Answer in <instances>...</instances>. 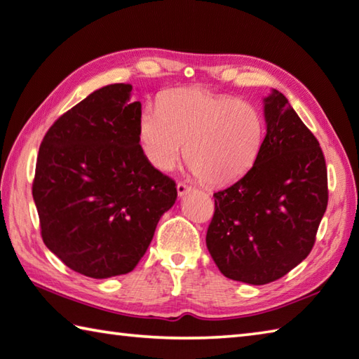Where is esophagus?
Returning <instances> with one entry per match:
<instances>
[{
	"instance_id": "esophagus-1",
	"label": "esophagus",
	"mask_w": 359,
	"mask_h": 359,
	"mask_svg": "<svg viewBox=\"0 0 359 359\" xmlns=\"http://www.w3.org/2000/svg\"><path fill=\"white\" fill-rule=\"evenodd\" d=\"M190 191H193L191 187H188L187 184H184V182H179V184H177V194H179V198H184L185 194L190 193Z\"/></svg>"
}]
</instances>
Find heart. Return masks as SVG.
Here are the masks:
<instances>
[{
  "label": "heart",
  "instance_id": "obj_1",
  "mask_svg": "<svg viewBox=\"0 0 359 359\" xmlns=\"http://www.w3.org/2000/svg\"><path fill=\"white\" fill-rule=\"evenodd\" d=\"M138 136L144 157L160 171L172 169L185 151L202 182L227 185L243 177L259 158L265 122L251 103L180 88L163 93L157 108L141 109Z\"/></svg>",
  "mask_w": 359,
  "mask_h": 359
}]
</instances>
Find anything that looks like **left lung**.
<instances>
[{
    "label": "left lung",
    "instance_id": "1",
    "mask_svg": "<svg viewBox=\"0 0 359 359\" xmlns=\"http://www.w3.org/2000/svg\"><path fill=\"white\" fill-rule=\"evenodd\" d=\"M264 117L259 158L213 194L205 237L219 271L252 285L276 281L308 257L328 204L320 144L279 90L264 99Z\"/></svg>",
    "mask_w": 359,
    "mask_h": 359
}]
</instances>
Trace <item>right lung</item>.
Masks as SVG:
<instances>
[{
    "mask_svg": "<svg viewBox=\"0 0 359 359\" xmlns=\"http://www.w3.org/2000/svg\"><path fill=\"white\" fill-rule=\"evenodd\" d=\"M132 89L94 90L48 128L37 155L32 198L43 243L95 279L132 271L177 199L175 182L142 154Z\"/></svg>",
    "mask_w": 359,
    "mask_h": 359,
    "instance_id": "obj_1",
    "label": "right lung"
}]
</instances>
